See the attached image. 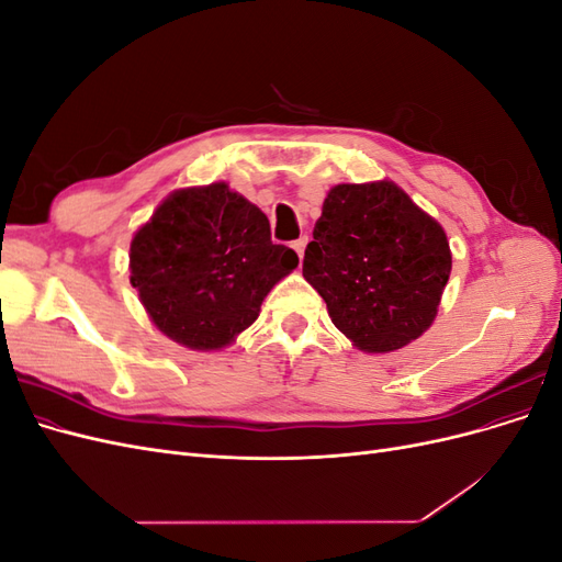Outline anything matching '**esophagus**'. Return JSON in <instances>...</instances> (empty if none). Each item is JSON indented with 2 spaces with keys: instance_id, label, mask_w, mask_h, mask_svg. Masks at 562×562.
Listing matches in <instances>:
<instances>
[{
  "instance_id": "34e87169",
  "label": "esophagus",
  "mask_w": 562,
  "mask_h": 562,
  "mask_svg": "<svg viewBox=\"0 0 562 562\" xmlns=\"http://www.w3.org/2000/svg\"><path fill=\"white\" fill-rule=\"evenodd\" d=\"M307 244H310V239L307 236H300V239H295L291 246H293V250L300 255V260H302V255H304V248H307Z\"/></svg>"
}]
</instances>
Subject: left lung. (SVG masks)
Listing matches in <instances>:
<instances>
[{"label":"left lung","instance_id":"1","mask_svg":"<svg viewBox=\"0 0 562 562\" xmlns=\"http://www.w3.org/2000/svg\"><path fill=\"white\" fill-rule=\"evenodd\" d=\"M450 271L446 229L391 180L335 184L302 262L335 328L366 353L427 333Z\"/></svg>","mask_w":562,"mask_h":562}]
</instances>
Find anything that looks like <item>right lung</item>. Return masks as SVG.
<instances>
[{"instance_id": "add662e5", "label": "right lung", "mask_w": 562, "mask_h": 562, "mask_svg": "<svg viewBox=\"0 0 562 562\" xmlns=\"http://www.w3.org/2000/svg\"><path fill=\"white\" fill-rule=\"evenodd\" d=\"M297 262L293 248L271 244L267 215L227 182L168 194L128 250L149 321L194 351L229 347Z\"/></svg>"}]
</instances>
